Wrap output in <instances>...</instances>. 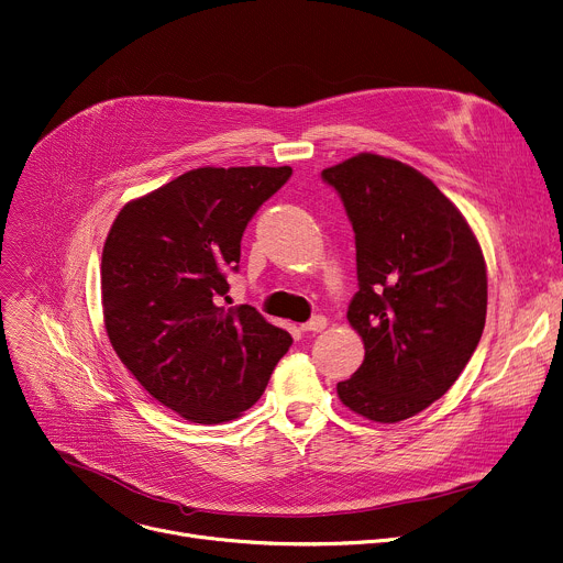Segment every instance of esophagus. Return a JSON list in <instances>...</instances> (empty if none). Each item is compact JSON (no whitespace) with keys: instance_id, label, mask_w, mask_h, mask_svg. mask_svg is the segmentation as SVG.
<instances>
[{"instance_id":"obj_1","label":"esophagus","mask_w":563,"mask_h":563,"mask_svg":"<svg viewBox=\"0 0 563 563\" xmlns=\"http://www.w3.org/2000/svg\"><path fill=\"white\" fill-rule=\"evenodd\" d=\"M325 328H328V319H325V317H314V319H310L308 323L300 325L302 332H323Z\"/></svg>"}]
</instances>
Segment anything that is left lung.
Listing matches in <instances>:
<instances>
[{
  "instance_id": "left-lung-1",
  "label": "left lung",
  "mask_w": 563,
  "mask_h": 563,
  "mask_svg": "<svg viewBox=\"0 0 563 563\" xmlns=\"http://www.w3.org/2000/svg\"><path fill=\"white\" fill-rule=\"evenodd\" d=\"M323 179L354 229L356 278L347 321L364 364L339 399L373 422L413 418L463 373L487 314V265L465 216L420 170L360 152Z\"/></svg>"
}]
</instances>
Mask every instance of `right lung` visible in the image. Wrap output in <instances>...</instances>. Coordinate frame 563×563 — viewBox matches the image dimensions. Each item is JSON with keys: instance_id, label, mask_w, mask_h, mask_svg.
Returning <instances> with one entry per match:
<instances>
[{"instance_id": "add662e5", "label": "right lung", "mask_w": 563, "mask_h": 563, "mask_svg": "<svg viewBox=\"0 0 563 563\" xmlns=\"http://www.w3.org/2000/svg\"><path fill=\"white\" fill-rule=\"evenodd\" d=\"M289 166H203L119 211L100 261L110 343L134 379L188 422L240 418L289 350L251 305L222 308L242 233Z\"/></svg>"}]
</instances>
